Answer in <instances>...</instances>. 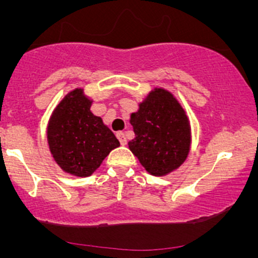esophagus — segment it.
<instances>
[{
  "label": "esophagus",
  "mask_w": 258,
  "mask_h": 258,
  "mask_svg": "<svg viewBox=\"0 0 258 258\" xmlns=\"http://www.w3.org/2000/svg\"><path fill=\"white\" fill-rule=\"evenodd\" d=\"M117 139H118L119 144H121L122 146H124L127 144V140H126V135L123 134V132H117Z\"/></svg>",
  "instance_id": "1"
}]
</instances>
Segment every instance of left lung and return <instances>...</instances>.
<instances>
[{
    "instance_id": "obj_1",
    "label": "left lung",
    "mask_w": 258,
    "mask_h": 258,
    "mask_svg": "<svg viewBox=\"0 0 258 258\" xmlns=\"http://www.w3.org/2000/svg\"><path fill=\"white\" fill-rule=\"evenodd\" d=\"M130 123L135 139L131 152L150 175L162 177L176 171L191 150V123L186 111L172 92L155 87L132 112Z\"/></svg>"
}]
</instances>
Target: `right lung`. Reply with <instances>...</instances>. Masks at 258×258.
<instances>
[{
  "label": "right lung",
  "mask_w": 258,
  "mask_h": 258,
  "mask_svg": "<svg viewBox=\"0 0 258 258\" xmlns=\"http://www.w3.org/2000/svg\"><path fill=\"white\" fill-rule=\"evenodd\" d=\"M92 102L83 88L70 91L53 108L46 130L54 162L76 177L92 175L119 146L102 118L92 113Z\"/></svg>",
  "instance_id": "add662e5"
}]
</instances>
